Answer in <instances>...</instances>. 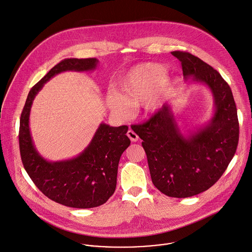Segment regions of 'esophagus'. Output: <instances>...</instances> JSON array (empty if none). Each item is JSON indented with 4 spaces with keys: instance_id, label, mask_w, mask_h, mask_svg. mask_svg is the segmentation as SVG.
<instances>
[{
    "instance_id": "esophagus-1",
    "label": "esophagus",
    "mask_w": 252,
    "mask_h": 252,
    "mask_svg": "<svg viewBox=\"0 0 252 252\" xmlns=\"http://www.w3.org/2000/svg\"><path fill=\"white\" fill-rule=\"evenodd\" d=\"M127 136L128 137L132 140V141H134V142H136L138 140V136H137V134L133 131V130H129L128 132H127Z\"/></svg>"
}]
</instances>
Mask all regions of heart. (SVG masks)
<instances>
[{"mask_svg": "<svg viewBox=\"0 0 252 252\" xmlns=\"http://www.w3.org/2000/svg\"><path fill=\"white\" fill-rule=\"evenodd\" d=\"M173 79L160 63H144L130 69L119 81L116 93L107 95L110 110L121 118L131 115V108L143 105L150 113L161 109L172 92Z\"/></svg>", "mask_w": 252, "mask_h": 252, "instance_id": "heart-1", "label": "heart"}]
</instances>
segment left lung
Segmentation results:
<instances>
[{
  "instance_id": "1",
  "label": "left lung",
  "mask_w": 252,
  "mask_h": 252,
  "mask_svg": "<svg viewBox=\"0 0 252 252\" xmlns=\"http://www.w3.org/2000/svg\"><path fill=\"white\" fill-rule=\"evenodd\" d=\"M177 58L186 81L207 87L214 100V115L194 130H181L171 104L165 103L143 124L133 125L143 141L154 186L171 197H189L207 190L223 174L239 141L237 108L228 84L199 58L182 51Z\"/></svg>"
}]
</instances>
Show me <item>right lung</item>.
Returning a JSON list of instances; mask_svg holds the SVG:
<instances>
[{
  "label": "right lung",
  "mask_w": 252,
  "mask_h": 252,
  "mask_svg": "<svg viewBox=\"0 0 252 252\" xmlns=\"http://www.w3.org/2000/svg\"><path fill=\"white\" fill-rule=\"evenodd\" d=\"M97 59H66L55 65L32 88L20 118L19 146L24 167L35 186L57 203L72 208L100 206L113 195L118 162L131 143L128 126L113 127L102 122L90 144L68 160L43 158L34 146L30 129L32 102L47 82L66 72H89L97 68Z\"/></svg>",
  "instance_id": "right-lung-1"
}]
</instances>
